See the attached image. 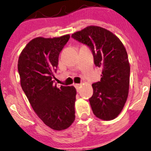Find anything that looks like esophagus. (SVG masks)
Masks as SVG:
<instances>
[{
  "mask_svg": "<svg viewBox=\"0 0 151 151\" xmlns=\"http://www.w3.org/2000/svg\"><path fill=\"white\" fill-rule=\"evenodd\" d=\"M81 86V84H75V85H74V87L76 88V89H77V92H79V88H80V86Z\"/></svg>",
  "mask_w": 151,
  "mask_h": 151,
  "instance_id": "esophagus-1",
  "label": "esophagus"
}]
</instances>
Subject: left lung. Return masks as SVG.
<instances>
[{"mask_svg":"<svg viewBox=\"0 0 151 151\" xmlns=\"http://www.w3.org/2000/svg\"><path fill=\"white\" fill-rule=\"evenodd\" d=\"M72 37L90 47L94 65L102 68L100 81L92 84L89 99L96 117L112 120L120 114L127 100L130 64L126 48L113 33L98 26H88Z\"/></svg>","mask_w":151,"mask_h":151,"instance_id":"8db88e82","label":"left lung"}]
</instances>
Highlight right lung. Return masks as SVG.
Wrapping results in <instances>:
<instances>
[{"mask_svg": "<svg viewBox=\"0 0 151 151\" xmlns=\"http://www.w3.org/2000/svg\"><path fill=\"white\" fill-rule=\"evenodd\" d=\"M69 39V35L35 38L27 44L18 61L21 85L29 104L43 123L56 130L66 129L75 119V88H57L53 80L59 54Z\"/></svg>", "mask_w": 151, "mask_h": 151, "instance_id": "add662e5", "label": "right lung"}]
</instances>
